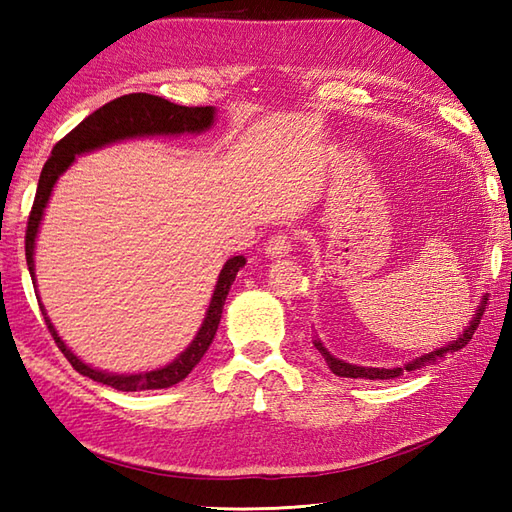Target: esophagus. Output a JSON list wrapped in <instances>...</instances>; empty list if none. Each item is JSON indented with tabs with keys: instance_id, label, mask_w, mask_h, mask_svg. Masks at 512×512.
Listing matches in <instances>:
<instances>
[{
	"instance_id": "34e87169",
	"label": "esophagus",
	"mask_w": 512,
	"mask_h": 512,
	"mask_svg": "<svg viewBox=\"0 0 512 512\" xmlns=\"http://www.w3.org/2000/svg\"><path fill=\"white\" fill-rule=\"evenodd\" d=\"M290 248H292V242L288 233H277L268 239L266 244V257L268 259H284L290 255Z\"/></svg>"
}]
</instances>
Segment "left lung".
Masks as SVG:
<instances>
[{
    "mask_svg": "<svg viewBox=\"0 0 512 512\" xmlns=\"http://www.w3.org/2000/svg\"><path fill=\"white\" fill-rule=\"evenodd\" d=\"M486 301H488V297L484 295L482 301H480V306H477V310H475V314H473V319H471L469 325H466V328L462 330V334H458V339L449 341L447 345H442V347H438V350H433V352H429V354L416 356V358H413V361L405 363L402 367H363V365L345 363V361H341V358H336V356H332V354L328 352V347H325V345L321 343L319 336H314L312 343H314V347H317V350L321 352V356L325 358V363H328V367L332 369V374H336V376H343V378H369V380H391V378L402 376V372H416V369H420L422 365L438 363L440 358H447V356H451L453 352H460L462 347H466V343L471 341V336L475 334L477 325H480V319H482V314H484V310H486Z\"/></svg>",
    "mask_w": 512,
    "mask_h": 512,
    "instance_id": "8db88e82",
    "label": "left lung"
}]
</instances>
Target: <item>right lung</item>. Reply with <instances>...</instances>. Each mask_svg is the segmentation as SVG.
Returning <instances> with one entry per match:
<instances>
[{
	"label": "right lung",
	"instance_id": "right-lung-1",
	"mask_svg": "<svg viewBox=\"0 0 512 512\" xmlns=\"http://www.w3.org/2000/svg\"><path fill=\"white\" fill-rule=\"evenodd\" d=\"M213 123H215V107H184V105L171 103L167 99H160V96H154V94H125L121 99H114L107 105H103L101 110L90 114L83 123L76 125L68 136L59 140V143L54 145L48 162L41 169L35 204H32L28 228H26V262H28V270L35 288H37L35 244H37L43 213H46L54 184H57V180L63 176V173L72 167L76 156L90 154L94 149L123 143V140H132V138L202 134V132H209ZM244 264H246L244 255H235L228 259V262L222 266L220 275H217L211 303L209 308H206L204 321L200 325L198 334H195V339L187 345V350L180 352L169 365L156 367L151 369V372L114 374V372H105V369H96L88 363H83L81 358L63 343V339L57 334V328H54L48 317L46 308H43L41 299L39 297L37 299H39V308L43 312V319H46L48 330L54 336V343L59 345V350L63 352L65 358H68L76 372L96 380V383L114 387L118 391L165 389L180 383L182 378H187L191 374V369L202 361V356L206 354V350H209V345L215 339L217 325H220V319H222L228 290H231L233 281L239 270L244 268Z\"/></svg>",
	"mask_w": 512,
	"mask_h": 512
}]
</instances>
